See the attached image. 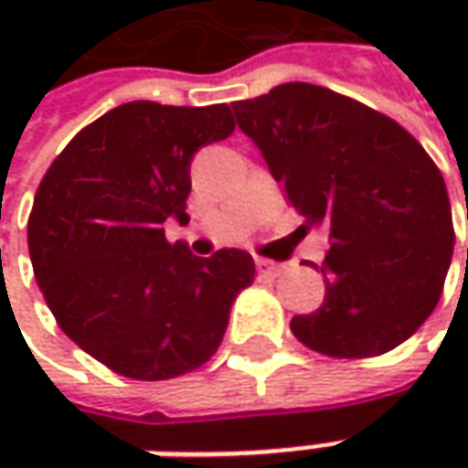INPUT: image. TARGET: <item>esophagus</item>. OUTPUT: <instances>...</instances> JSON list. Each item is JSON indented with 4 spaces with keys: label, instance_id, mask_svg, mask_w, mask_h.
Masks as SVG:
<instances>
[{
    "label": "esophagus",
    "instance_id": "esophagus-1",
    "mask_svg": "<svg viewBox=\"0 0 468 468\" xmlns=\"http://www.w3.org/2000/svg\"><path fill=\"white\" fill-rule=\"evenodd\" d=\"M255 265H258V273H262V276H279L281 273L279 262L265 261V258H258V261H255Z\"/></svg>",
    "mask_w": 468,
    "mask_h": 468
}]
</instances>
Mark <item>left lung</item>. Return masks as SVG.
<instances>
[{"label":"left lung","instance_id":"obj_1","mask_svg":"<svg viewBox=\"0 0 468 468\" xmlns=\"http://www.w3.org/2000/svg\"><path fill=\"white\" fill-rule=\"evenodd\" d=\"M231 109L302 229L328 231L325 299L292 320L294 335L338 359L404 344L435 310L453 255L441 169L399 122L320 85L283 82Z\"/></svg>","mask_w":468,"mask_h":468}]
</instances>
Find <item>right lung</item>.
Listing matches in <instances>:
<instances>
[{"label":"right lung","instance_id":"right-lung-1","mask_svg":"<svg viewBox=\"0 0 468 468\" xmlns=\"http://www.w3.org/2000/svg\"><path fill=\"white\" fill-rule=\"evenodd\" d=\"M231 133L226 103L130 101L72 137L38 185L36 281L59 328L117 375L169 380L206 365L255 279L244 250L195 258L164 229L189 221L195 154Z\"/></svg>","mask_w":468,"mask_h":468}]
</instances>
